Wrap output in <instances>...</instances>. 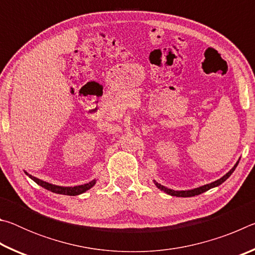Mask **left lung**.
<instances>
[{
	"label": "left lung",
	"instance_id": "1",
	"mask_svg": "<svg viewBox=\"0 0 255 255\" xmlns=\"http://www.w3.org/2000/svg\"><path fill=\"white\" fill-rule=\"evenodd\" d=\"M237 164H239V161H237V163L234 165V167L228 172V173H226L225 175L223 176V178H221L217 181H215V182H211L209 184H206V185H202V187H199V188H196V189H192V190H187V191H175V190H172V189H167L165 187H163V185L158 184L157 182H155V185L158 189H161L162 191H164L165 193H167V195H171V196H174V197H193V196H198L200 195V193L207 191V190H209L211 188H215V187H218L219 184H222L224 181H226L228 178H230L231 174L233 173V172L235 171Z\"/></svg>",
	"mask_w": 255,
	"mask_h": 255
}]
</instances>
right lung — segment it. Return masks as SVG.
Instances as JSON below:
<instances>
[{"instance_id":"right-lung-1","label":"right lung","mask_w":255,"mask_h":255,"mask_svg":"<svg viewBox=\"0 0 255 255\" xmlns=\"http://www.w3.org/2000/svg\"><path fill=\"white\" fill-rule=\"evenodd\" d=\"M25 174H27L30 179H32L37 184L41 185L42 188L49 190V191H51V192L59 193V195H66V196H77V195H81V193L85 192L86 190L91 189L93 185L96 184V180H93V181H91V182L82 184V185H76V187H59V185L51 184V183H48V182H45V181H42L40 179L34 178V176L27 173V172H25Z\"/></svg>"}]
</instances>
